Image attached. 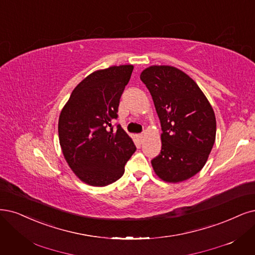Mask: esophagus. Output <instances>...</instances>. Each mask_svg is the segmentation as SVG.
<instances>
[{"label":"esophagus","instance_id":"1","mask_svg":"<svg viewBox=\"0 0 255 255\" xmlns=\"http://www.w3.org/2000/svg\"><path fill=\"white\" fill-rule=\"evenodd\" d=\"M138 137H139V139H140V140H141V141H142V140H143V138L145 137V133H142V134H140V135H138Z\"/></svg>","mask_w":255,"mask_h":255}]
</instances>
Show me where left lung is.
Instances as JSON below:
<instances>
[{"label": "left lung", "mask_w": 255, "mask_h": 255, "mask_svg": "<svg viewBox=\"0 0 255 255\" xmlns=\"http://www.w3.org/2000/svg\"><path fill=\"white\" fill-rule=\"evenodd\" d=\"M140 79L150 91L161 124V152L151 161L161 180L177 183L206 164L216 137V119L196 82L171 65H152Z\"/></svg>", "instance_id": "left-lung-1"}]
</instances>
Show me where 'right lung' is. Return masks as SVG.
<instances>
[{
  "label": "right lung",
  "instance_id": "right-lung-1",
  "mask_svg": "<svg viewBox=\"0 0 255 255\" xmlns=\"http://www.w3.org/2000/svg\"><path fill=\"white\" fill-rule=\"evenodd\" d=\"M133 65L111 66L84 78L59 116V141L69 168L81 181L104 187L118 180L136 146L120 126L114 131L119 101Z\"/></svg>",
  "mask_w": 255,
  "mask_h": 255
}]
</instances>
